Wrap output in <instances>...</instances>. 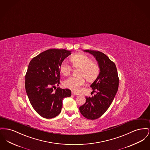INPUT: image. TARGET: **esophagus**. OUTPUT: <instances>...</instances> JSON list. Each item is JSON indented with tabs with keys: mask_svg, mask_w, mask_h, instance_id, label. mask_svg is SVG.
<instances>
[{
	"mask_svg": "<svg viewBox=\"0 0 150 150\" xmlns=\"http://www.w3.org/2000/svg\"><path fill=\"white\" fill-rule=\"evenodd\" d=\"M71 94L74 95H78L79 94H77V93H75V92H74V91H71Z\"/></svg>",
	"mask_w": 150,
	"mask_h": 150,
	"instance_id": "34e87169",
	"label": "esophagus"
}]
</instances>
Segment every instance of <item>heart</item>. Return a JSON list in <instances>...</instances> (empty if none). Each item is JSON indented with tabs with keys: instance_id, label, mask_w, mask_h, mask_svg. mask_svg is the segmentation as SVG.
Returning <instances> with one entry per match:
<instances>
[{
	"instance_id": "1",
	"label": "heart",
	"mask_w": 150,
	"mask_h": 150,
	"mask_svg": "<svg viewBox=\"0 0 150 150\" xmlns=\"http://www.w3.org/2000/svg\"><path fill=\"white\" fill-rule=\"evenodd\" d=\"M71 60L74 68H79V76H71L66 79L63 82L64 86L75 92H79L85 83L86 79L88 82H93L99 76L100 67L96 62L91 60L90 56L83 53H78L71 56ZM72 67L65 60L60 65V71L64 76L71 73Z\"/></svg>"
}]
</instances>
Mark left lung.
Wrapping results in <instances>:
<instances>
[{
  "mask_svg": "<svg viewBox=\"0 0 150 150\" xmlns=\"http://www.w3.org/2000/svg\"><path fill=\"white\" fill-rule=\"evenodd\" d=\"M94 56L100 67L98 78L90 86L96 94L86 97L85 103L79 107L81 113L87 119L100 117L110 107L118 90L119 78L115 64L100 51L86 50Z\"/></svg>",
  "mask_w": 150,
  "mask_h": 150,
  "instance_id": "left-lung-1",
  "label": "left lung"
}]
</instances>
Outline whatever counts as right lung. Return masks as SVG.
<instances>
[{
	"label": "right lung",
	"mask_w": 150,
	"mask_h": 150,
	"mask_svg": "<svg viewBox=\"0 0 150 150\" xmlns=\"http://www.w3.org/2000/svg\"><path fill=\"white\" fill-rule=\"evenodd\" d=\"M71 54L65 49H49L29 63L25 75L26 94L34 110L44 118L57 116L64 98L71 96L70 90L56 88L60 84V65Z\"/></svg>",
	"instance_id": "1"
}]
</instances>
